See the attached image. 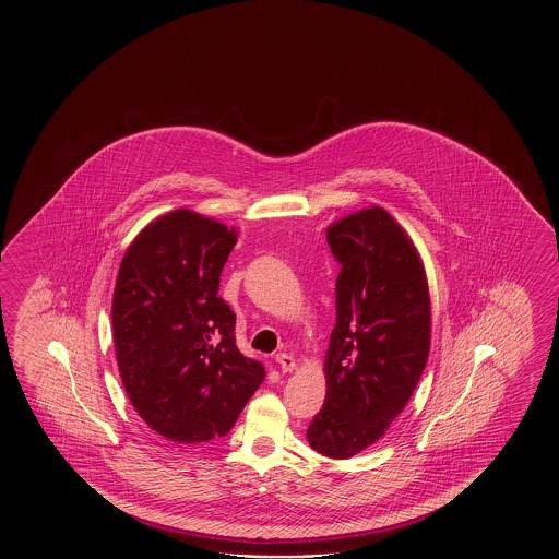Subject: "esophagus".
Here are the masks:
<instances>
[{
  "mask_svg": "<svg viewBox=\"0 0 559 559\" xmlns=\"http://www.w3.org/2000/svg\"><path fill=\"white\" fill-rule=\"evenodd\" d=\"M275 361L280 364V368H282L284 373H287V371H294V369H296V359H294L292 356H287V354H277V356H275Z\"/></svg>",
  "mask_w": 559,
  "mask_h": 559,
  "instance_id": "esophagus-1",
  "label": "esophagus"
}]
</instances>
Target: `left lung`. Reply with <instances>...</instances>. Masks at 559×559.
<instances>
[{"mask_svg":"<svg viewBox=\"0 0 559 559\" xmlns=\"http://www.w3.org/2000/svg\"><path fill=\"white\" fill-rule=\"evenodd\" d=\"M337 321L325 354V402L309 445L347 460L380 440L404 412L428 364V277L414 241L380 205L328 227Z\"/></svg>","mask_w":559,"mask_h":559,"instance_id":"8db88e82","label":"left lung"}]
</instances>
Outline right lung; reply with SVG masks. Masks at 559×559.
<instances>
[{
    "mask_svg": "<svg viewBox=\"0 0 559 559\" xmlns=\"http://www.w3.org/2000/svg\"><path fill=\"white\" fill-rule=\"evenodd\" d=\"M236 241V227L181 207L143 227L119 263V376L135 412L166 440L226 436L265 378L239 352L236 313L217 296Z\"/></svg>",
    "mask_w": 559,
    "mask_h": 559,
    "instance_id": "obj_1",
    "label": "right lung"
}]
</instances>
